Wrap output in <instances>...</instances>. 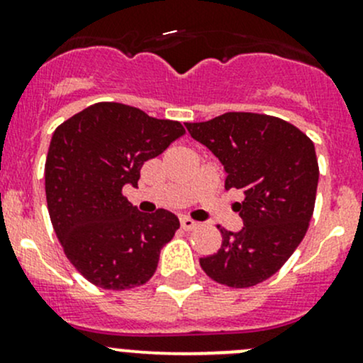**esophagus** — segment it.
Wrapping results in <instances>:
<instances>
[{"instance_id":"esophagus-1","label":"esophagus","mask_w":363,"mask_h":363,"mask_svg":"<svg viewBox=\"0 0 363 363\" xmlns=\"http://www.w3.org/2000/svg\"><path fill=\"white\" fill-rule=\"evenodd\" d=\"M198 226V223L196 220H193V219H189V217H182L181 219V228L184 231H191V230H194V228Z\"/></svg>"}]
</instances>
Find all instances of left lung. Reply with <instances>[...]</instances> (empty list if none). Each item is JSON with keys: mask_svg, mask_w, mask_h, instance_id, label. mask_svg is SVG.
Returning a JSON list of instances; mask_svg holds the SVG:
<instances>
[{"mask_svg": "<svg viewBox=\"0 0 363 363\" xmlns=\"http://www.w3.org/2000/svg\"><path fill=\"white\" fill-rule=\"evenodd\" d=\"M186 128L223 163L224 188L242 189L245 196L235 205L243 228H223V245L200 259L201 269L233 289L268 280L310 226L318 186L311 139L289 121L257 113H224Z\"/></svg>", "mask_w": 363, "mask_h": 363, "instance_id": "obj_1", "label": "left lung"}]
</instances>
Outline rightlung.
Returning <instances> with one entry per match:
<instances>
[{"label": "right lung", "instance_id": "add662e5", "mask_svg": "<svg viewBox=\"0 0 363 363\" xmlns=\"http://www.w3.org/2000/svg\"><path fill=\"white\" fill-rule=\"evenodd\" d=\"M184 132L179 121L118 102L89 106L55 128L45 163L48 213L67 259L90 284L125 291L155 274L177 216L139 212L121 191L135 188L144 162Z\"/></svg>", "mask_w": 363, "mask_h": 363}]
</instances>
